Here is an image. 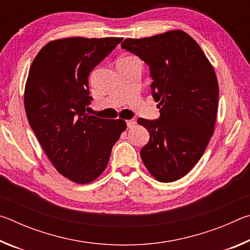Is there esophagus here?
Instances as JSON below:
<instances>
[{
	"mask_svg": "<svg viewBox=\"0 0 250 250\" xmlns=\"http://www.w3.org/2000/svg\"><path fill=\"white\" fill-rule=\"evenodd\" d=\"M126 125H128V128H132V126L135 125V124H137V121H135L134 119H130V120H126Z\"/></svg>",
	"mask_w": 250,
	"mask_h": 250,
	"instance_id": "34e87169",
	"label": "esophagus"
}]
</instances>
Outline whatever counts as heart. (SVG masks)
Wrapping results in <instances>:
<instances>
[{"instance_id":"heart-1","label":"heart","mask_w":250,"mask_h":250,"mask_svg":"<svg viewBox=\"0 0 250 250\" xmlns=\"http://www.w3.org/2000/svg\"><path fill=\"white\" fill-rule=\"evenodd\" d=\"M128 58H131V57H124V58H121V59H128Z\"/></svg>"}]
</instances>
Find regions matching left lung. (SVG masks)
<instances>
[{"label":"left lung","mask_w":250,"mask_h":250,"mask_svg":"<svg viewBox=\"0 0 250 250\" xmlns=\"http://www.w3.org/2000/svg\"><path fill=\"white\" fill-rule=\"evenodd\" d=\"M121 48L149 66L152 97L159 103V119H138L150 134L141 159L158 181L179 180L202 158L214 132L218 83L213 66L183 31L126 39Z\"/></svg>","instance_id":"obj_1"}]
</instances>
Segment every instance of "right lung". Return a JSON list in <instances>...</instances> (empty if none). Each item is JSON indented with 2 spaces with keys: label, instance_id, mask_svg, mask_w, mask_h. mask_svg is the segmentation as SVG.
<instances>
[{
  "label": "right lung",
  "instance_id": "1",
  "mask_svg": "<svg viewBox=\"0 0 250 250\" xmlns=\"http://www.w3.org/2000/svg\"><path fill=\"white\" fill-rule=\"evenodd\" d=\"M121 37H70L49 42L29 68L25 111L42 147L56 170L79 184L104 171L112 146L126 128L121 119L87 112L88 77L121 43Z\"/></svg>",
  "mask_w": 250,
  "mask_h": 250
}]
</instances>
